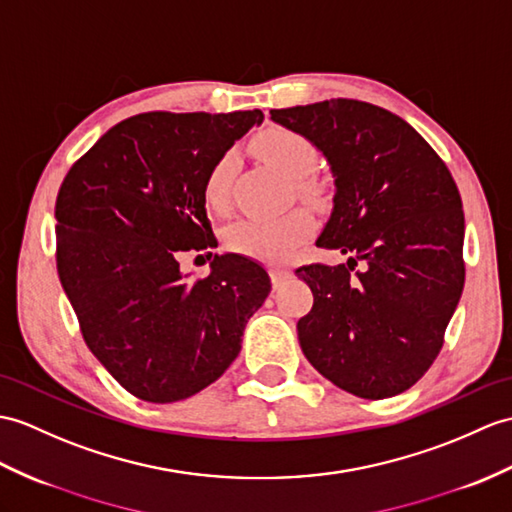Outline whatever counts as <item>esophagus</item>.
I'll return each instance as SVG.
<instances>
[{"mask_svg":"<svg viewBox=\"0 0 512 512\" xmlns=\"http://www.w3.org/2000/svg\"><path fill=\"white\" fill-rule=\"evenodd\" d=\"M268 272H270V279H272V285H275V288L290 277L288 268H283V266H270Z\"/></svg>","mask_w":512,"mask_h":512,"instance_id":"obj_1","label":"esophagus"}]
</instances>
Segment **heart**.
<instances>
[{
  "instance_id": "b5f03b06",
  "label": "heart",
  "mask_w": 512,
  "mask_h": 512,
  "mask_svg": "<svg viewBox=\"0 0 512 512\" xmlns=\"http://www.w3.org/2000/svg\"><path fill=\"white\" fill-rule=\"evenodd\" d=\"M255 152L270 165L294 178L299 183V192L305 196H318V185L307 178L318 161V150L305 135L290 128H268L255 139ZM237 174V157L233 152H224L213 163L205 178V205L211 211H227L231 202V187ZM316 227L314 216L303 207L290 209L270 218H242L227 229V246L233 253L257 259H283L292 248L310 237Z\"/></svg>"
}]
</instances>
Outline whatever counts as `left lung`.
I'll return each instance as SVG.
<instances>
[{
	"label": "left lung",
	"instance_id": "obj_1",
	"mask_svg": "<svg viewBox=\"0 0 512 512\" xmlns=\"http://www.w3.org/2000/svg\"><path fill=\"white\" fill-rule=\"evenodd\" d=\"M336 176L318 246L347 264L296 268L314 294L296 331L305 358L338 388L386 399L425 375L465 285V213L454 176L399 115L360 100L272 109Z\"/></svg>",
	"mask_w": 512,
	"mask_h": 512
}]
</instances>
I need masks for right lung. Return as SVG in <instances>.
I'll list each match as a JSON object with an SVG mask.
<instances>
[{
    "mask_svg": "<svg viewBox=\"0 0 512 512\" xmlns=\"http://www.w3.org/2000/svg\"><path fill=\"white\" fill-rule=\"evenodd\" d=\"M264 113L128 117L71 165L56 196V268L82 338L130 395L172 403L227 371L270 292L257 261L216 255L202 279L178 257L218 246L205 178ZM211 255V253H209Z\"/></svg>",
    "mask_w": 512,
    "mask_h": 512,
    "instance_id": "obj_1",
    "label": "right lung"
}]
</instances>
